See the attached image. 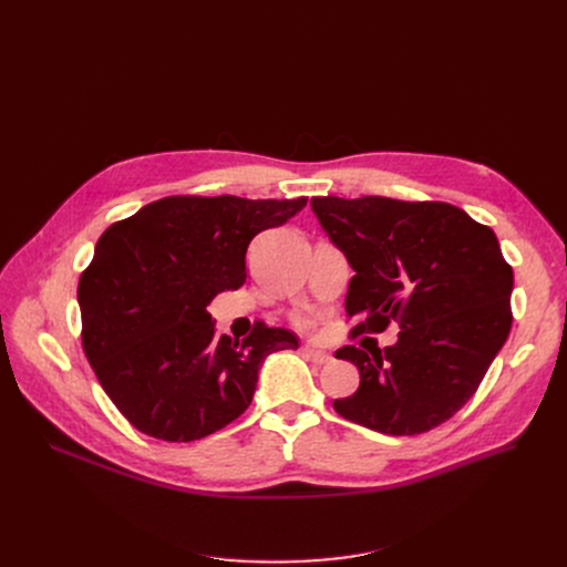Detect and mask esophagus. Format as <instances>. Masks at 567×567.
<instances>
[{
  "instance_id": "obj_1",
  "label": "esophagus",
  "mask_w": 567,
  "mask_h": 567,
  "mask_svg": "<svg viewBox=\"0 0 567 567\" xmlns=\"http://www.w3.org/2000/svg\"><path fill=\"white\" fill-rule=\"evenodd\" d=\"M303 353H306V359H308V361H312V363H317V365L331 363V353H326V351H321V349L306 347V349H303Z\"/></svg>"
}]
</instances>
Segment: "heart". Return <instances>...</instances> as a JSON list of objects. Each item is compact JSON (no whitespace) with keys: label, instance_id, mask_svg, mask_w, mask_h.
<instances>
[{"label":"heart","instance_id":"heart-1","mask_svg":"<svg viewBox=\"0 0 567 567\" xmlns=\"http://www.w3.org/2000/svg\"><path fill=\"white\" fill-rule=\"evenodd\" d=\"M296 321H299V323H303V326L308 323V319H306V317H299V319H296Z\"/></svg>","mask_w":567,"mask_h":567}]
</instances>
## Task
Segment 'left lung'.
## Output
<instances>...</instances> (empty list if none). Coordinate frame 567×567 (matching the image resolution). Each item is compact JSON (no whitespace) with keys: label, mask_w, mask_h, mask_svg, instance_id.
I'll list each match as a JSON object with an SVG mask.
<instances>
[{"label":"left lung","mask_w":567,"mask_h":567,"mask_svg":"<svg viewBox=\"0 0 567 567\" xmlns=\"http://www.w3.org/2000/svg\"><path fill=\"white\" fill-rule=\"evenodd\" d=\"M310 206L353 268L344 310L361 323L351 333L400 323L393 347L336 351L361 372L336 411L391 436L445 423L478 391L513 326V268L496 234L445 202L329 195Z\"/></svg>","instance_id":"left-lung-1"}]
</instances>
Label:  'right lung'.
<instances>
[{
	"label": "right lung",
	"mask_w": 567,
	"mask_h": 567,
	"mask_svg": "<svg viewBox=\"0 0 567 567\" xmlns=\"http://www.w3.org/2000/svg\"><path fill=\"white\" fill-rule=\"evenodd\" d=\"M299 199L165 197L110 225L78 285L82 347L133 427L188 443L236 421L268 353L299 349L261 321L216 338L206 306L246 282L252 238L301 212Z\"/></svg>",
	"instance_id": "add662e5"
}]
</instances>
